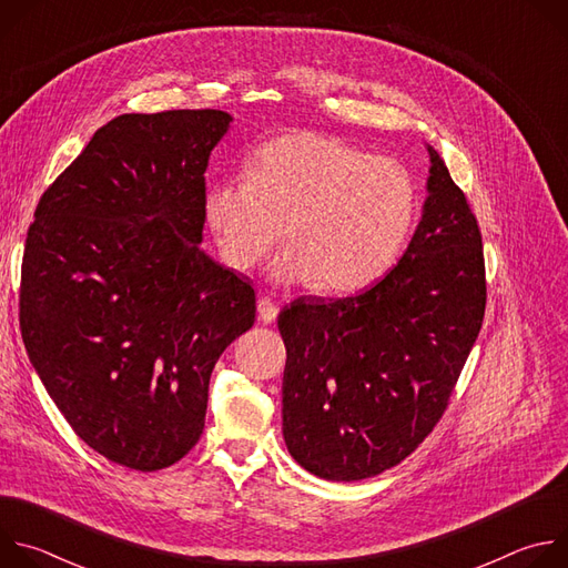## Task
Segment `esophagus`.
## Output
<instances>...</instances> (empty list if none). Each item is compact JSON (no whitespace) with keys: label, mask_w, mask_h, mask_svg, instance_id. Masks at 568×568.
<instances>
[{"label":"esophagus","mask_w":568,"mask_h":568,"mask_svg":"<svg viewBox=\"0 0 568 568\" xmlns=\"http://www.w3.org/2000/svg\"><path fill=\"white\" fill-rule=\"evenodd\" d=\"M278 316V307L270 298H258V318L263 323H272Z\"/></svg>","instance_id":"esophagus-1"}]
</instances>
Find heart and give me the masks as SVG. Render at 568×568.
Wrapping results in <instances>:
<instances>
[{"instance_id":"heart-1","label":"heart","mask_w":568,"mask_h":568,"mask_svg":"<svg viewBox=\"0 0 568 568\" xmlns=\"http://www.w3.org/2000/svg\"><path fill=\"white\" fill-rule=\"evenodd\" d=\"M416 215V184L399 161L328 134L296 132L263 145L250 178L206 189L204 217L224 263L254 270L283 235L270 265L276 283L353 292L397 258Z\"/></svg>"}]
</instances>
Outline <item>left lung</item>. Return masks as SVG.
<instances>
[{
  "mask_svg": "<svg viewBox=\"0 0 568 568\" xmlns=\"http://www.w3.org/2000/svg\"><path fill=\"white\" fill-rule=\"evenodd\" d=\"M427 152L423 217L397 265L355 296H301L278 314L283 438L318 478L362 480L407 458L445 414L478 337L480 231L440 154Z\"/></svg>",
  "mask_w": 568,
  "mask_h": 568,
  "instance_id": "obj_1",
  "label": "left lung"
}]
</instances>
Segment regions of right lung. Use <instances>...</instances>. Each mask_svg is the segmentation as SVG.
I'll use <instances>...</instances> for the list:
<instances>
[{"instance_id":"obj_1","label":"right lung","mask_w":568,"mask_h":568,"mask_svg":"<svg viewBox=\"0 0 568 568\" xmlns=\"http://www.w3.org/2000/svg\"><path fill=\"white\" fill-rule=\"evenodd\" d=\"M222 110L121 114L44 191L27 233L20 328L55 407L94 452L164 469L202 436L209 379L256 292L200 250Z\"/></svg>"}]
</instances>
